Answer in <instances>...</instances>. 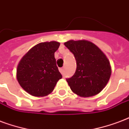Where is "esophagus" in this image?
I'll return each instance as SVG.
<instances>
[{
	"label": "esophagus",
	"mask_w": 129,
	"mask_h": 129,
	"mask_svg": "<svg viewBox=\"0 0 129 129\" xmlns=\"http://www.w3.org/2000/svg\"><path fill=\"white\" fill-rule=\"evenodd\" d=\"M59 72H60L62 74H63V72H64V69H63V68H59Z\"/></svg>",
	"instance_id": "34e87169"
}]
</instances>
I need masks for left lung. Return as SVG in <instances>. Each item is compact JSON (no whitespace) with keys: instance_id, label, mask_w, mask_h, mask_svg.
<instances>
[{"instance_id":"8db88e82","label":"left lung","mask_w":129,"mask_h":129,"mask_svg":"<svg viewBox=\"0 0 129 129\" xmlns=\"http://www.w3.org/2000/svg\"><path fill=\"white\" fill-rule=\"evenodd\" d=\"M64 45L75 57L76 70L66 80L72 91L81 97L97 95L110 79L111 67L104 53L87 41H69Z\"/></svg>"}]
</instances>
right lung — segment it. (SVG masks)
<instances>
[{"label": "right lung", "instance_id": "add662e5", "mask_svg": "<svg viewBox=\"0 0 129 129\" xmlns=\"http://www.w3.org/2000/svg\"><path fill=\"white\" fill-rule=\"evenodd\" d=\"M59 45L55 41L39 43L32 47L19 63L17 78L29 94L36 97L49 95L62 78L54 55Z\"/></svg>", "mask_w": 129, "mask_h": 129}]
</instances>
